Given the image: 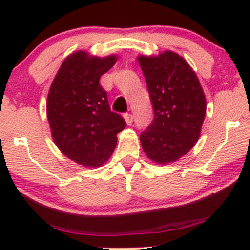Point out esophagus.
<instances>
[{"mask_svg": "<svg viewBox=\"0 0 250 250\" xmlns=\"http://www.w3.org/2000/svg\"><path fill=\"white\" fill-rule=\"evenodd\" d=\"M123 117H125V123H127L128 125H130L131 123H133V121H134V116L131 115V114H125V115H123Z\"/></svg>", "mask_w": 250, "mask_h": 250, "instance_id": "obj_1", "label": "esophagus"}]
</instances>
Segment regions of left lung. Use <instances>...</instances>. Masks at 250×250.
Masks as SVG:
<instances>
[{"label":"left lung","mask_w":250,"mask_h":250,"mask_svg":"<svg viewBox=\"0 0 250 250\" xmlns=\"http://www.w3.org/2000/svg\"><path fill=\"white\" fill-rule=\"evenodd\" d=\"M154 108L151 125L140 136L148 159L169 165L199 140L207 102L193 68L174 51L137 56Z\"/></svg>","instance_id":"obj_1"}]
</instances>
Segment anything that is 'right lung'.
Wrapping results in <instances>:
<instances>
[{
    "mask_svg": "<svg viewBox=\"0 0 250 250\" xmlns=\"http://www.w3.org/2000/svg\"><path fill=\"white\" fill-rule=\"evenodd\" d=\"M116 61L114 54L99 57L77 50L62 62L48 93L51 137L63 155L83 167L104 165L116 147V135L125 127L99 83Z\"/></svg>",
    "mask_w": 250,
    "mask_h": 250,
    "instance_id": "1",
    "label": "right lung"
}]
</instances>
